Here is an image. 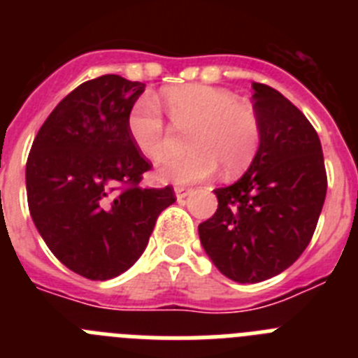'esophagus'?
Wrapping results in <instances>:
<instances>
[{
	"mask_svg": "<svg viewBox=\"0 0 358 358\" xmlns=\"http://www.w3.org/2000/svg\"><path fill=\"white\" fill-rule=\"evenodd\" d=\"M189 194H192V189L186 188V186H176V197L179 202L185 201Z\"/></svg>",
	"mask_w": 358,
	"mask_h": 358,
	"instance_id": "1",
	"label": "esophagus"
}]
</instances>
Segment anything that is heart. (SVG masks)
Masks as SVG:
<instances>
[{
	"instance_id": "1",
	"label": "heart",
	"mask_w": 358,
	"mask_h": 358,
	"mask_svg": "<svg viewBox=\"0 0 358 358\" xmlns=\"http://www.w3.org/2000/svg\"><path fill=\"white\" fill-rule=\"evenodd\" d=\"M161 103L176 127L189 129L186 156L166 157L157 166L164 182L189 185L217 172L248 169L260 148L262 125L255 107L236 100L231 91L206 84L166 87ZM127 132L136 148L157 159L164 152L166 127L159 107L148 96L138 98L127 115Z\"/></svg>"
}]
</instances>
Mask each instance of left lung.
Here are the masks:
<instances>
[{
	"mask_svg": "<svg viewBox=\"0 0 358 358\" xmlns=\"http://www.w3.org/2000/svg\"><path fill=\"white\" fill-rule=\"evenodd\" d=\"M262 140L235 185L213 189L218 208L199 226L215 267L238 283H258L289 268L312 240L327 170L319 136L280 91L252 82Z\"/></svg>",
	"mask_w": 358,
	"mask_h": 358,
	"instance_id": "1",
	"label": "left lung"
}]
</instances>
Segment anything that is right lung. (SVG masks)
Wrapping results in <instances>:
<instances>
[{"mask_svg":"<svg viewBox=\"0 0 358 358\" xmlns=\"http://www.w3.org/2000/svg\"><path fill=\"white\" fill-rule=\"evenodd\" d=\"M145 84L102 75L73 90L46 118L27 161L31 220L50 251L87 280H110L136 264L172 186L141 188L152 164L127 132Z\"/></svg>","mask_w":358,"mask_h":358,"instance_id":"right-lung-1","label":"right lung"}]
</instances>
